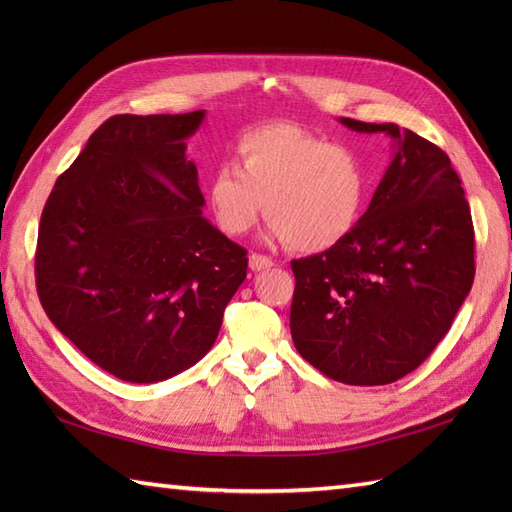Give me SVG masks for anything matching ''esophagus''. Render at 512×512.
<instances>
[{
    "instance_id": "34e87169",
    "label": "esophagus",
    "mask_w": 512,
    "mask_h": 512,
    "mask_svg": "<svg viewBox=\"0 0 512 512\" xmlns=\"http://www.w3.org/2000/svg\"><path fill=\"white\" fill-rule=\"evenodd\" d=\"M248 266H250V270H253V273H262V270L273 268V259L266 257V255L253 253L248 257Z\"/></svg>"
}]
</instances>
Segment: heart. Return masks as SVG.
Segmentation results:
<instances>
[{
	"mask_svg": "<svg viewBox=\"0 0 512 512\" xmlns=\"http://www.w3.org/2000/svg\"><path fill=\"white\" fill-rule=\"evenodd\" d=\"M237 162L220 165L206 184L217 226L239 237L264 211L268 235L301 253H323L352 235L365 211L369 171L354 149L290 123L246 132Z\"/></svg>",
	"mask_w": 512,
	"mask_h": 512,
	"instance_id": "heart-1",
	"label": "heart"
}]
</instances>
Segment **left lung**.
<instances>
[{
  "label": "left lung",
  "mask_w": 512,
  "mask_h": 512,
  "mask_svg": "<svg viewBox=\"0 0 512 512\" xmlns=\"http://www.w3.org/2000/svg\"><path fill=\"white\" fill-rule=\"evenodd\" d=\"M339 121L387 134L394 151L352 235L290 264V332L328 378L387 385L436 350L471 292V209L440 147L394 123Z\"/></svg>",
  "instance_id": "left-lung-1"
}]
</instances>
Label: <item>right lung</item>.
<instances>
[{
  "label": "right lung",
  "mask_w": 512,
  "mask_h": 512,
  "mask_svg": "<svg viewBox=\"0 0 512 512\" xmlns=\"http://www.w3.org/2000/svg\"><path fill=\"white\" fill-rule=\"evenodd\" d=\"M189 114H118L43 206L37 290L57 330L127 383H158L211 350L246 250L202 215Z\"/></svg>",
  "instance_id": "1"
}]
</instances>
